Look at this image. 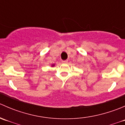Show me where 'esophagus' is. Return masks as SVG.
<instances>
[{
    "label": "esophagus",
    "mask_w": 125,
    "mask_h": 125,
    "mask_svg": "<svg viewBox=\"0 0 125 125\" xmlns=\"http://www.w3.org/2000/svg\"><path fill=\"white\" fill-rule=\"evenodd\" d=\"M62 62H63V63H68V60H63Z\"/></svg>",
    "instance_id": "34e87169"
}]
</instances>
